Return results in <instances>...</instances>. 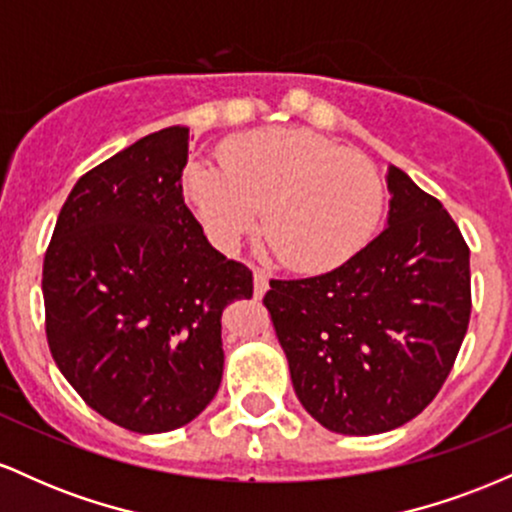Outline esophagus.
I'll return each instance as SVG.
<instances>
[{"label": "esophagus", "mask_w": 512, "mask_h": 512, "mask_svg": "<svg viewBox=\"0 0 512 512\" xmlns=\"http://www.w3.org/2000/svg\"><path fill=\"white\" fill-rule=\"evenodd\" d=\"M269 289V274L264 269H255V296H264Z\"/></svg>", "instance_id": "1"}]
</instances>
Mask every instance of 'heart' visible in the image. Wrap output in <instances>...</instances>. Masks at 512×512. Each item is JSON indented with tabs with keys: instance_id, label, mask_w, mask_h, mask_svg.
<instances>
[{
	"instance_id": "heart-1",
	"label": "heart",
	"mask_w": 512,
	"mask_h": 512,
	"mask_svg": "<svg viewBox=\"0 0 512 512\" xmlns=\"http://www.w3.org/2000/svg\"><path fill=\"white\" fill-rule=\"evenodd\" d=\"M221 163H190L182 190L211 243L226 252L262 221L281 264L308 274L330 272L366 248L383 216L378 168L308 129L245 134L223 146Z\"/></svg>"
}]
</instances>
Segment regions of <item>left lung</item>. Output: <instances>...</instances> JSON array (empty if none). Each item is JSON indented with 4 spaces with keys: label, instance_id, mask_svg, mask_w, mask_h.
<instances>
[{
    "label": "left lung",
    "instance_id": "obj_1",
    "mask_svg": "<svg viewBox=\"0 0 512 512\" xmlns=\"http://www.w3.org/2000/svg\"><path fill=\"white\" fill-rule=\"evenodd\" d=\"M387 228L342 267L264 296L298 399L322 426L375 436L419 416L472 313L469 248L436 197L387 170Z\"/></svg>",
    "mask_w": 512,
    "mask_h": 512
}]
</instances>
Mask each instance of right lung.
Returning a JSON list of instances; mask_svg holds the SVG:
<instances>
[{
	"label": "right lung",
	"instance_id": "add662e5",
	"mask_svg": "<svg viewBox=\"0 0 512 512\" xmlns=\"http://www.w3.org/2000/svg\"><path fill=\"white\" fill-rule=\"evenodd\" d=\"M187 127L76 180L43 262L50 354L81 399L134 433L190 424L223 375L221 313L252 272L209 245L182 197Z\"/></svg>",
	"mask_w": 512,
	"mask_h": 512
}]
</instances>
